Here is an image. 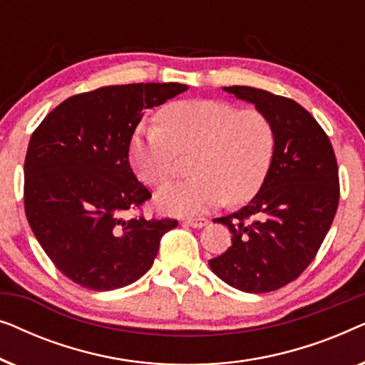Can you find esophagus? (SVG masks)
I'll return each instance as SVG.
<instances>
[{
	"mask_svg": "<svg viewBox=\"0 0 365 365\" xmlns=\"http://www.w3.org/2000/svg\"><path fill=\"white\" fill-rule=\"evenodd\" d=\"M207 219L206 217H197V219H186V221H184V224H186V226H189V227H194V229H201V227H204V226H207Z\"/></svg>",
	"mask_w": 365,
	"mask_h": 365,
	"instance_id": "34e87169",
	"label": "esophagus"
}]
</instances>
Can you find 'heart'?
I'll return each mask as SVG.
<instances>
[{"instance_id":"obj_1","label":"heart","mask_w":365,"mask_h":365,"mask_svg":"<svg viewBox=\"0 0 365 365\" xmlns=\"http://www.w3.org/2000/svg\"><path fill=\"white\" fill-rule=\"evenodd\" d=\"M158 126L134 133L129 159L136 176L149 186L168 181L178 154H191L192 179L171 182L156 192V206L174 216H196L229 199L252 197L271 168L274 128L259 109H239L212 99L169 104Z\"/></svg>"}]
</instances>
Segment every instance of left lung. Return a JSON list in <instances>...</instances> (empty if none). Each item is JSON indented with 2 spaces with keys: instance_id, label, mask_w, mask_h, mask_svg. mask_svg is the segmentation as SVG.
I'll return each mask as SVG.
<instances>
[{
  "instance_id": "obj_1",
  "label": "left lung",
  "mask_w": 365,
  "mask_h": 365,
  "mask_svg": "<svg viewBox=\"0 0 365 365\" xmlns=\"http://www.w3.org/2000/svg\"><path fill=\"white\" fill-rule=\"evenodd\" d=\"M222 91L266 114L276 146L256 196L214 219L231 231L232 246L209 267L239 291L271 292L312 262L331 227L339 204L336 154L319 123L292 99L249 86Z\"/></svg>"
}]
</instances>
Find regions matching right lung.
<instances>
[{
  "mask_svg": "<svg viewBox=\"0 0 365 365\" xmlns=\"http://www.w3.org/2000/svg\"><path fill=\"white\" fill-rule=\"evenodd\" d=\"M187 89L179 83L104 86L54 108L28 144L24 211L54 266L91 291H113L151 269L174 219L129 217L151 192L129 144L143 114Z\"/></svg>",
  "mask_w": 365,
  "mask_h": 365,
  "instance_id": "right-lung-1",
  "label": "right lung"
}]
</instances>
